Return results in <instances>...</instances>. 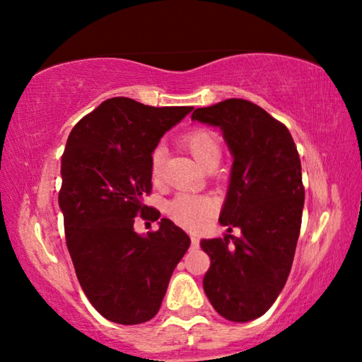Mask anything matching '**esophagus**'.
Masks as SVG:
<instances>
[{
  "mask_svg": "<svg viewBox=\"0 0 362 362\" xmlns=\"http://www.w3.org/2000/svg\"><path fill=\"white\" fill-rule=\"evenodd\" d=\"M191 244H192V247H197L199 245V239H197L196 235H191Z\"/></svg>",
  "mask_w": 362,
  "mask_h": 362,
  "instance_id": "esophagus-1",
  "label": "esophagus"
}]
</instances>
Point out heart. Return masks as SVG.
<instances>
[{
  "label": "heart",
  "mask_w": 362,
  "mask_h": 362,
  "mask_svg": "<svg viewBox=\"0 0 362 362\" xmlns=\"http://www.w3.org/2000/svg\"><path fill=\"white\" fill-rule=\"evenodd\" d=\"M182 146L194 156V160L202 168H207L211 163L219 161L221 158V145L216 135L206 128H192L185 133L181 138ZM163 160H165V150L163 146H156L150 158V173L153 181H160L163 171ZM166 211L170 217L182 227H199L209 219L214 212V202L209 197L199 194H187L181 192L168 202Z\"/></svg>",
  "instance_id": "heart-1"
}]
</instances>
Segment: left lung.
<instances>
[{"label": "left lung", "instance_id": "8db88e82", "mask_svg": "<svg viewBox=\"0 0 362 362\" xmlns=\"http://www.w3.org/2000/svg\"><path fill=\"white\" fill-rule=\"evenodd\" d=\"M192 120L219 127L234 156L219 222L240 235L202 239L211 257L202 286L226 320L259 318L284 290L301 227L305 187L288 128L244 98L196 108Z\"/></svg>", "mask_w": 362, "mask_h": 362}]
</instances>
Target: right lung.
Instances as JSON below:
<instances>
[{
	"instance_id": "add662e5",
	"label": "right lung",
	"mask_w": 362,
	"mask_h": 362,
	"mask_svg": "<svg viewBox=\"0 0 362 362\" xmlns=\"http://www.w3.org/2000/svg\"><path fill=\"white\" fill-rule=\"evenodd\" d=\"M191 110L113 97L67 138L59 191L66 244L83 293L113 323L151 320L189 249V235L170 219L146 235L133 224L136 216L160 219V211L143 204L151 192L150 158L160 138Z\"/></svg>"
}]
</instances>
